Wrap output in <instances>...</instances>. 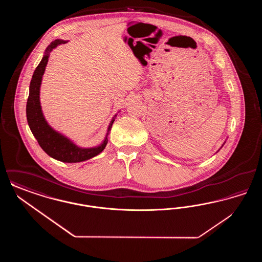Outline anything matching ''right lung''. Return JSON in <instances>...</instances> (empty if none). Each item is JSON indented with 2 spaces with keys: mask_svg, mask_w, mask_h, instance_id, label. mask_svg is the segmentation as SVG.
<instances>
[{
  "mask_svg": "<svg viewBox=\"0 0 262 262\" xmlns=\"http://www.w3.org/2000/svg\"><path fill=\"white\" fill-rule=\"evenodd\" d=\"M67 42L68 41L57 39L53 41L45 50V54L41 62H39L36 70L34 71L30 81L29 96L26 104V118L30 130L37 139L39 145L50 157L62 162H82L97 156L106 147L108 142V135L111 130L115 117L108 126L107 135L103 142L98 146L90 148H82L77 146L70 138L62 136V134L51 127V125L45 120L40 105V86L42 77L52 50Z\"/></svg>",
  "mask_w": 262,
  "mask_h": 262,
  "instance_id": "obj_1",
  "label": "right lung"
}]
</instances>
